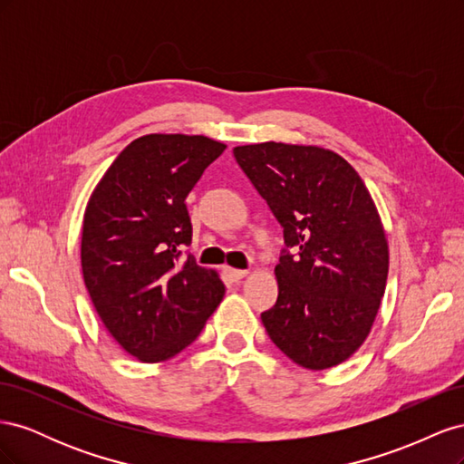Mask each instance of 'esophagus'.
I'll return each mask as SVG.
<instances>
[{"mask_svg": "<svg viewBox=\"0 0 464 464\" xmlns=\"http://www.w3.org/2000/svg\"><path fill=\"white\" fill-rule=\"evenodd\" d=\"M227 275H228V278L232 280V283H237V280H242V278L247 275V271L232 269V266H227Z\"/></svg>", "mask_w": 464, "mask_h": 464, "instance_id": "esophagus-1", "label": "esophagus"}]
</instances>
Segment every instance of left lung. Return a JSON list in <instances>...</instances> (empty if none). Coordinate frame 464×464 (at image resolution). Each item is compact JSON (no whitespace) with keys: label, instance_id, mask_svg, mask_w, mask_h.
Instances as JSON below:
<instances>
[{"label":"left lung","instance_id":"8db88e82","mask_svg":"<svg viewBox=\"0 0 464 464\" xmlns=\"http://www.w3.org/2000/svg\"><path fill=\"white\" fill-rule=\"evenodd\" d=\"M234 157L283 227L278 298L263 325L300 366L333 368L366 341L385 292L389 251L370 191L321 147L271 141Z\"/></svg>","mask_w":464,"mask_h":464}]
</instances>
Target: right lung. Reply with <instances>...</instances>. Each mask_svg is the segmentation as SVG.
<instances>
[{
  "mask_svg": "<svg viewBox=\"0 0 464 464\" xmlns=\"http://www.w3.org/2000/svg\"><path fill=\"white\" fill-rule=\"evenodd\" d=\"M227 149L203 135H145L125 147L85 210L81 265L110 334L141 362L198 339L224 296L218 275L188 246L186 198Z\"/></svg>",
  "mask_w": 464,
  "mask_h": 464,
  "instance_id": "right-lung-1",
  "label": "right lung"
}]
</instances>
